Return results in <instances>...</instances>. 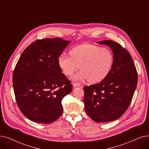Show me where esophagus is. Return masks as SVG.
I'll use <instances>...</instances> for the list:
<instances>
[{"instance_id": "esophagus-1", "label": "esophagus", "mask_w": 149, "mask_h": 149, "mask_svg": "<svg viewBox=\"0 0 149 149\" xmlns=\"http://www.w3.org/2000/svg\"><path fill=\"white\" fill-rule=\"evenodd\" d=\"M73 86L74 88L79 87V86H80V84L78 83H73Z\"/></svg>"}]
</instances>
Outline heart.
<instances>
[{
  "label": "heart",
  "mask_w": 149,
  "mask_h": 149,
  "mask_svg": "<svg viewBox=\"0 0 149 149\" xmlns=\"http://www.w3.org/2000/svg\"><path fill=\"white\" fill-rule=\"evenodd\" d=\"M69 54L71 57L64 54L60 55L58 63L68 76L72 75L80 67L81 70L73 77L76 81L87 79L91 83L102 81L110 72L114 61L113 54L109 49L91 44L75 47Z\"/></svg>",
  "instance_id": "heart-1"
}]
</instances>
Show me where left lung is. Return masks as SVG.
Here are the masks:
<instances>
[{
	"label": "left lung",
	"instance_id": "left-lung-1",
	"mask_svg": "<svg viewBox=\"0 0 149 149\" xmlns=\"http://www.w3.org/2000/svg\"><path fill=\"white\" fill-rule=\"evenodd\" d=\"M98 43L113 50L114 61L108 75L100 82L84 87L86 114L96 122L118 119L130 105L138 83V73L128 50L111 40Z\"/></svg>",
	"mask_w": 149,
	"mask_h": 149
}]
</instances>
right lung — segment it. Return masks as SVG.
<instances>
[{
    "label": "right lung",
    "instance_id": "add662e5",
    "mask_svg": "<svg viewBox=\"0 0 149 149\" xmlns=\"http://www.w3.org/2000/svg\"><path fill=\"white\" fill-rule=\"evenodd\" d=\"M70 42L61 38L38 40L25 49L13 74L17 105L29 119L49 124L63 113L61 101L72 89L58 58Z\"/></svg>",
    "mask_w": 149,
    "mask_h": 149
}]
</instances>
